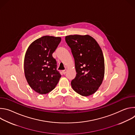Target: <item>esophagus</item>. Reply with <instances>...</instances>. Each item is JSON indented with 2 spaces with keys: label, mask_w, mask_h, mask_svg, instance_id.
I'll list each match as a JSON object with an SVG mask.
<instances>
[{
  "label": "esophagus",
  "mask_w": 135,
  "mask_h": 135,
  "mask_svg": "<svg viewBox=\"0 0 135 135\" xmlns=\"http://www.w3.org/2000/svg\"><path fill=\"white\" fill-rule=\"evenodd\" d=\"M67 73V70L66 69V70H62V73L65 75V74H66V73Z\"/></svg>",
  "instance_id": "1"
}]
</instances>
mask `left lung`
I'll use <instances>...</instances> for the list:
<instances>
[{"mask_svg":"<svg viewBox=\"0 0 135 135\" xmlns=\"http://www.w3.org/2000/svg\"><path fill=\"white\" fill-rule=\"evenodd\" d=\"M65 40L71 50L77 73L71 82L73 89L83 96L95 93L102 84L105 74L102 50L91 36L69 35Z\"/></svg>","mask_w":135,"mask_h":135,"instance_id":"obj_1","label":"left lung"}]
</instances>
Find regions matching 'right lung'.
I'll return each instance as SVG.
<instances>
[{
  "mask_svg": "<svg viewBox=\"0 0 135 135\" xmlns=\"http://www.w3.org/2000/svg\"><path fill=\"white\" fill-rule=\"evenodd\" d=\"M61 40L59 37L43 36L33 41L26 51L25 77L31 88L38 93L46 94L53 90L61 78L52 56Z\"/></svg>",
  "mask_w": 135,
  "mask_h": 135,
  "instance_id": "add662e5",
  "label": "right lung"
}]
</instances>
